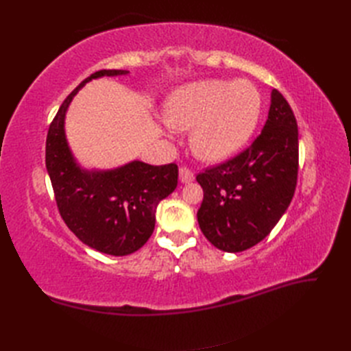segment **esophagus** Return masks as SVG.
<instances>
[{
	"mask_svg": "<svg viewBox=\"0 0 351 351\" xmlns=\"http://www.w3.org/2000/svg\"><path fill=\"white\" fill-rule=\"evenodd\" d=\"M178 180H180V183L187 184V183H192V182H193L195 176H193V173H190L189 169L180 168V169H178Z\"/></svg>",
	"mask_w": 351,
	"mask_h": 351,
	"instance_id": "1",
	"label": "esophagus"
}]
</instances>
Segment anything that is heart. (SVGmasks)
Masks as SVG:
<instances>
[{
	"label": "heart",
	"instance_id": "obj_1",
	"mask_svg": "<svg viewBox=\"0 0 351 351\" xmlns=\"http://www.w3.org/2000/svg\"><path fill=\"white\" fill-rule=\"evenodd\" d=\"M262 110L258 89L247 80H197L183 84L165 102L167 123L190 132L200 161L221 164L240 154L256 130Z\"/></svg>",
	"mask_w": 351,
	"mask_h": 351
}]
</instances>
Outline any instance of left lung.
<instances>
[{
  "label": "left lung",
  "instance_id": "1",
  "mask_svg": "<svg viewBox=\"0 0 351 351\" xmlns=\"http://www.w3.org/2000/svg\"><path fill=\"white\" fill-rule=\"evenodd\" d=\"M299 130L289 102L271 92L263 130L249 149L196 177L204 189L197 222L222 252L250 249L267 237L293 199Z\"/></svg>",
  "mask_w": 351,
  "mask_h": 351
}]
</instances>
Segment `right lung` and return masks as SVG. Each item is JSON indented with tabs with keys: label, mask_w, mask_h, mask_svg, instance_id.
I'll return each instance as SVG.
<instances>
[{
	"label": "right lung",
	"mask_w": 351,
	"mask_h": 351,
	"mask_svg": "<svg viewBox=\"0 0 351 351\" xmlns=\"http://www.w3.org/2000/svg\"><path fill=\"white\" fill-rule=\"evenodd\" d=\"M127 70L90 74L61 104L47 137V171L60 214L86 246L111 256H127L149 240L159 202L177 187L176 164L151 165L139 159L115 168H84L66 134V115L84 84L101 77L127 76Z\"/></svg>",
	"instance_id": "add662e5"
}]
</instances>
